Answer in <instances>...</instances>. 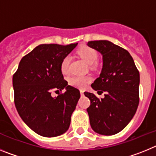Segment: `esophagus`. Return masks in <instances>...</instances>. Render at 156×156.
I'll return each instance as SVG.
<instances>
[{
	"label": "esophagus",
	"instance_id": "1",
	"mask_svg": "<svg viewBox=\"0 0 156 156\" xmlns=\"http://www.w3.org/2000/svg\"><path fill=\"white\" fill-rule=\"evenodd\" d=\"M80 94L81 95H83V90H80Z\"/></svg>",
	"mask_w": 156,
	"mask_h": 156
}]
</instances>
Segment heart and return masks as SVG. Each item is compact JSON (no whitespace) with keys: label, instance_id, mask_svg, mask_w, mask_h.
<instances>
[{"label":"heart","instance_id":"heart-1","mask_svg":"<svg viewBox=\"0 0 156 156\" xmlns=\"http://www.w3.org/2000/svg\"><path fill=\"white\" fill-rule=\"evenodd\" d=\"M79 55L82 58L87 64L92 65L96 62L98 58V52L90 48V47L83 46L78 50ZM71 58L69 55H66L63 58L61 62L60 68L62 73L68 74L69 73V66ZM91 81V78L90 76H74L70 77L69 79V83L71 86L75 87L77 88H83Z\"/></svg>","mask_w":156,"mask_h":156}]
</instances>
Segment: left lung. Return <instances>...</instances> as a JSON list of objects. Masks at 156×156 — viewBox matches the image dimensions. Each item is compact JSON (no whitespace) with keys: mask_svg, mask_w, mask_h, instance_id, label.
<instances>
[{"mask_svg":"<svg viewBox=\"0 0 156 156\" xmlns=\"http://www.w3.org/2000/svg\"><path fill=\"white\" fill-rule=\"evenodd\" d=\"M88 46L102 55L100 76L91 84L98 94L84 92L90 99L87 108L90 124L99 134L113 135L120 132L131 120L139 104L140 74L133 58L124 48L108 41H89Z\"/></svg>","mask_w":156,"mask_h":156,"instance_id":"obj_1","label":"left lung"}]
</instances>
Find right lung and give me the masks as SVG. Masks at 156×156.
Wrapping results in <instances>:
<instances>
[{
	"label": "right lung",
	"instance_id": "obj_1",
	"mask_svg": "<svg viewBox=\"0 0 156 156\" xmlns=\"http://www.w3.org/2000/svg\"><path fill=\"white\" fill-rule=\"evenodd\" d=\"M76 45L36 47L21 59L12 77L14 101L19 115L30 129L43 137H57L69 127L80 93L68 85L60 65ZM53 90L61 93L53 98Z\"/></svg>",
	"mask_w": 156,
	"mask_h": 156
}]
</instances>
